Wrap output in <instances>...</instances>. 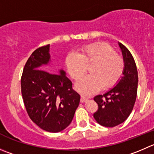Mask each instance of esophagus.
<instances>
[{"label": "esophagus", "mask_w": 154, "mask_h": 154, "mask_svg": "<svg viewBox=\"0 0 154 154\" xmlns=\"http://www.w3.org/2000/svg\"><path fill=\"white\" fill-rule=\"evenodd\" d=\"M88 100V98L85 96H81V102L82 103H85Z\"/></svg>", "instance_id": "esophagus-1"}]
</instances>
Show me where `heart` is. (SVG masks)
Returning <instances> with one entry per match:
<instances>
[{"mask_svg": "<svg viewBox=\"0 0 154 154\" xmlns=\"http://www.w3.org/2000/svg\"><path fill=\"white\" fill-rule=\"evenodd\" d=\"M93 63V74L85 76L75 84L76 90L83 94H94L104 85L106 88L113 87L123 75V60L104 42L85 45L82 48L81 54L70 52L65 60L69 75L75 80L82 77L88 69V65Z\"/></svg>", "mask_w": 154, "mask_h": 154, "instance_id": "1", "label": "heart"}]
</instances>
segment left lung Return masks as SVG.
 <instances>
[{
  "instance_id": "1",
  "label": "left lung",
  "mask_w": 154,
  "mask_h": 154,
  "mask_svg": "<svg viewBox=\"0 0 154 154\" xmlns=\"http://www.w3.org/2000/svg\"><path fill=\"white\" fill-rule=\"evenodd\" d=\"M122 54L124 72L113 88L103 95L94 98L98 110L94 118L98 124L105 127H114L127 119L136 100L138 75L135 62L130 51L122 44L118 43Z\"/></svg>"
}]
</instances>
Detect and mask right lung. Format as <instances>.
<instances>
[{"label": "right lung", "instance_id": "add662e5", "mask_svg": "<svg viewBox=\"0 0 154 154\" xmlns=\"http://www.w3.org/2000/svg\"><path fill=\"white\" fill-rule=\"evenodd\" d=\"M51 60L50 45L41 47L28 59L21 79L22 95L32 122L49 132H60L71 123L80 102L63 69L45 71Z\"/></svg>", "mask_w": 154, "mask_h": 154}]
</instances>
